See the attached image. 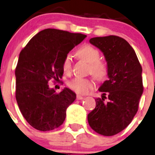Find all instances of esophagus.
<instances>
[{
    "instance_id": "obj_1",
    "label": "esophagus",
    "mask_w": 155,
    "mask_h": 155,
    "mask_svg": "<svg viewBox=\"0 0 155 155\" xmlns=\"http://www.w3.org/2000/svg\"><path fill=\"white\" fill-rule=\"evenodd\" d=\"M83 96H82V95H76V99H78V100H81V99H83Z\"/></svg>"
}]
</instances>
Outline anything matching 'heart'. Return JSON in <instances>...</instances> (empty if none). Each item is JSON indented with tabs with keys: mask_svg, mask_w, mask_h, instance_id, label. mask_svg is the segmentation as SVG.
<instances>
[{
	"mask_svg": "<svg viewBox=\"0 0 155 155\" xmlns=\"http://www.w3.org/2000/svg\"><path fill=\"white\" fill-rule=\"evenodd\" d=\"M78 57L89 64L90 72L99 80L105 79L108 73L107 65L99 60L100 54L99 50L91 45H84L76 51ZM72 69V60L69 55L66 56L63 63V69L64 73H69ZM68 86L77 93L86 94L95 87V82L91 79L75 78L69 81Z\"/></svg>",
	"mask_w": 155,
	"mask_h": 155,
	"instance_id": "b5f03b06",
	"label": "heart"
}]
</instances>
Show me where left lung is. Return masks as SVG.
I'll return each instance as SVG.
<instances>
[{"mask_svg": "<svg viewBox=\"0 0 155 155\" xmlns=\"http://www.w3.org/2000/svg\"><path fill=\"white\" fill-rule=\"evenodd\" d=\"M89 43L103 53L108 79L99 87L103 93L95 99L96 106L88 115V122L95 132L112 136L125 129L138 112L143 93L142 68L131 45L121 37H94Z\"/></svg>", "mask_w": 155, "mask_h": 155, "instance_id": "left-lung-1", "label": "left lung"}]
</instances>
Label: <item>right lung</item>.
I'll list each match as a JSON object with an SVG mask.
<instances>
[{
	"mask_svg": "<svg viewBox=\"0 0 155 155\" xmlns=\"http://www.w3.org/2000/svg\"><path fill=\"white\" fill-rule=\"evenodd\" d=\"M86 37L85 34L46 29L21 50L15 69L16 99L23 116L36 129L50 131L63 123L66 108L76 95L69 88L56 93L48 82L51 79L60 81L64 58Z\"/></svg>",
	"mask_w": 155,
	"mask_h": 155,
	"instance_id": "obj_1",
	"label": "right lung"
}]
</instances>
